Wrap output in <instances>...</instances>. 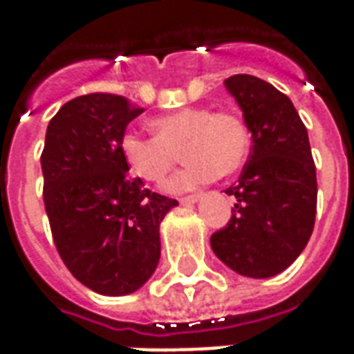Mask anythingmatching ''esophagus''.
I'll return each mask as SVG.
<instances>
[{
  "mask_svg": "<svg viewBox=\"0 0 354 354\" xmlns=\"http://www.w3.org/2000/svg\"><path fill=\"white\" fill-rule=\"evenodd\" d=\"M197 201H199V195L193 193V195H185V197H182L180 203H182V205H192V203H197Z\"/></svg>",
  "mask_w": 354,
  "mask_h": 354,
  "instance_id": "esophagus-1",
  "label": "esophagus"
}]
</instances>
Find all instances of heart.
<instances>
[{"label":"heart","mask_w":354,"mask_h":354,"mask_svg":"<svg viewBox=\"0 0 354 354\" xmlns=\"http://www.w3.org/2000/svg\"><path fill=\"white\" fill-rule=\"evenodd\" d=\"M155 136L127 131L119 138V153L131 170L149 184L162 182L184 157L185 167L165 184V192L180 193L231 176L243 169L250 151V131L245 119L227 109L182 108L153 117Z\"/></svg>","instance_id":"heart-1"}]
</instances>
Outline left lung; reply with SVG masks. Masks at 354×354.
Listing matches in <instances>:
<instances>
[{
	"instance_id": "1",
	"label": "left lung",
	"mask_w": 354,
	"mask_h": 354,
	"mask_svg": "<svg viewBox=\"0 0 354 354\" xmlns=\"http://www.w3.org/2000/svg\"><path fill=\"white\" fill-rule=\"evenodd\" d=\"M223 83L243 109L252 151L239 184L225 189L235 208L210 246L235 273L267 279L284 271L311 237L317 169L307 129L286 94L246 73Z\"/></svg>"
}]
</instances>
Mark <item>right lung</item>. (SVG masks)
<instances>
[{"mask_svg": "<svg viewBox=\"0 0 354 354\" xmlns=\"http://www.w3.org/2000/svg\"><path fill=\"white\" fill-rule=\"evenodd\" d=\"M144 109L119 94L66 102L50 119L41 153L43 201L64 266L87 288L124 296L153 274L159 223L176 199L127 174L119 138Z\"/></svg>", "mask_w": 354, "mask_h": 354, "instance_id": "right-lung-1", "label": "right lung"}]
</instances>
